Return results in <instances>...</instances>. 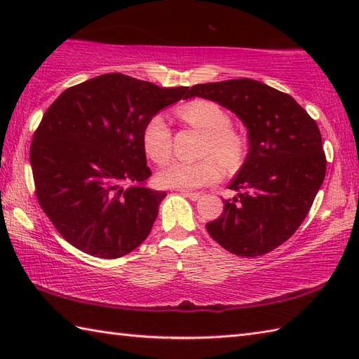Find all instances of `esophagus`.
Wrapping results in <instances>:
<instances>
[{
	"label": "esophagus",
	"instance_id": "34e87169",
	"mask_svg": "<svg viewBox=\"0 0 359 359\" xmlns=\"http://www.w3.org/2000/svg\"><path fill=\"white\" fill-rule=\"evenodd\" d=\"M179 191L184 194L185 197H188V199H191V201H199L201 197H202V194H199V193H191V191H187V189H179Z\"/></svg>",
	"mask_w": 359,
	"mask_h": 359
}]
</instances>
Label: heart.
Wrapping results in <instances>:
<instances>
[{"instance_id": "1", "label": "heart", "mask_w": 359, "mask_h": 359, "mask_svg": "<svg viewBox=\"0 0 359 359\" xmlns=\"http://www.w3.org/2000/svg\"><path fill=\"white\" fill-rule=\"evenodd\" d=\"M180 118L205 134L197 162L174 160L157 174L162 188L194 189L210 185L220 177V166L233 171L242 162L243 139L231 128V117L222 106L210 100H191L179 108ZM142 144L147 156L156 163H165L171 156V128L162 114L149 117L142 131ZM218 162L216 163L215 160Z\"/></svg>"}]
</instances>
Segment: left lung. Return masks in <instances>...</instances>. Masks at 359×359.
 Instances as JSON below:
<instances>
[{
  "mask_svg": "<svg viewBox=\"0 0 359 359\" xmlns=\"http://www.w3.org/2000/svg\"><path fill=\"white\" fill-rule=\"evenodd\" d=\"M191 97L216 102L248 129L250 149L228 185L238 191L207 231L233 255L255 257L282 245L304 222L325 177L316 121L292 95L250 79L203 83Z\"/></svg>",
  "mask_w": 359,
  "mask_h": 359,
  "instance_id": "8db88e82",
  "label": "left lung"
}]
</instances>
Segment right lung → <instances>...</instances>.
I'll return each mask as SVG.
<instances>
[{"instance_id": "right-lung-1", "label": "right lung", "mask_w": 359, "mask_h": 359, "mask_svg": "<svg viewBox=\"0 0 359 359\" xmlns=\"http://www.w3.org/2000/svg\"><path fill=\"white\" fill-rule=\"evenodd\" d=\"M188 88H160L104 74L67 88L44 112L30 144L35 194L63 238L85 253L116 259L148 238L165 191L142 144L148 118Z\"/></svg>"}]
</instances>
